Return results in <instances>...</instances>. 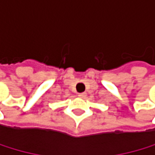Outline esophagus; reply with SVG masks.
Listing matches in <instances>:
<instances>
[{
    "instance_id": "obj_1",
    "label": "esophagus",
    "mask_w": 155,
    "mask_h": 155,
    "mask_svg": "<svg viewBox=\"0 0 155 155\" xmlns=\"http://www.w3.org/2000/svg\"><path fill=\"white\" fill-rule=\"evenodd\" d=\"M85 96H86L85 93H79V94H78V97H84Z\"/></svg>"
}]
</instances>
